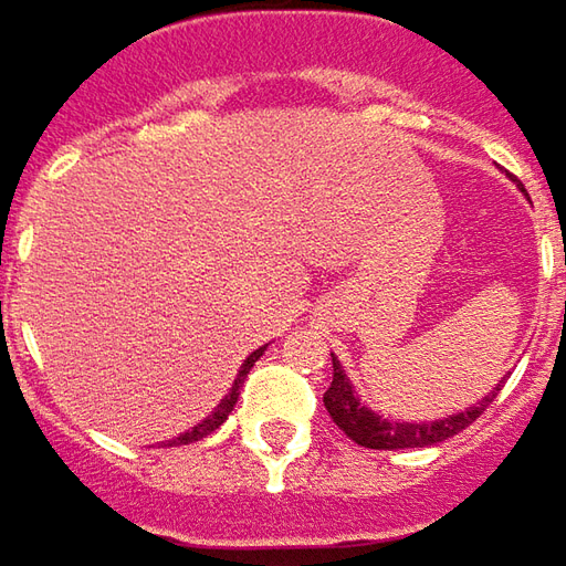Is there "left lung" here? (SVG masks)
I'll list each match as a JSON object with an SVG mask.
<instances>
[{"mask_svg": "<svg viewBox=\"0 0 566 566\" xmlns=\"http://www.w3.org/2000/svg\"><path fill=\"white\" fill-rule=\"evenodd\" d=\"M501 384L491 390L485 400H479L475 406H469L457 416H447V419H434V422H394V419H384L378 412H371L365 402H359L356 390L349 378L343 375V365L334 359V380L324 394V406L331 412V419L346 431V438H353L356 444L371 447V450H406V447H431L441 444L447 438L460 434L463 428L475 422L489 402L497 397Z\"/></svg>", "mask_w": 566, "mask_h": 566, "instance_id": "obj_1", "label": "left lung"}]
</instances>
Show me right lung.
<instances>
[{
    "label": "right lung",
    "mask_w": 566,
    "mask_h": 566,
    "mask_svg": "<svg viewBox=\"0 0 566 566\" xmlns=\"http://www.w3.org/2000/svg\"><path fill=\"white\" fill-rule=\"evenodd\" d=\"M261 356H264V346H261V349H254L249 359L242 361V368H239V378H235V384H232V390H229L227 397L220 400V406H217V409H213V412L207 416L205 422H198L195 428H191V431L179 434V438H172V444H191V441H201V438H207L210 431H217L220 424L227 422V416L232 412L235 400H239V387L245 384V378H249V371H251V365L261 359Z\"/></svg>",
    "instance_id": "obj_1"
}]
</instances>
